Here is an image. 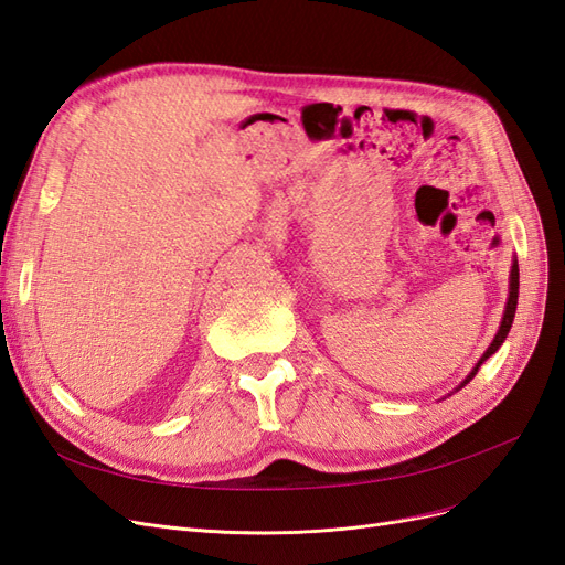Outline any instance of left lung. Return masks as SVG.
Returning a JSON list of instances; mask_svg holds the SVG:
<instances>
[{
  "label": "left lung",
  "mask_w": 565,
  "mask_h": 565,
  "mask_svg": "<svg viewBox=\"0 0 565 565\" xmlns=\"http://www.w3.org/2000/svg\"><path fill=\"white\" fill-rule=\"evenodd\" d=\"M516 303H519V264L514 259V266H511V276H509V299H507V306H504V316H502V322H500V330H498V334H494L488 351L481 355V361H478L476 367L469 372V377L459 384V388L467 386L473 380V374L478 372V367H481L488 361V358L504 344V339H507V334L511 330V322H514V316H516Z\"/></svg>",
  "instance_id": "1"
}]
</instances>
